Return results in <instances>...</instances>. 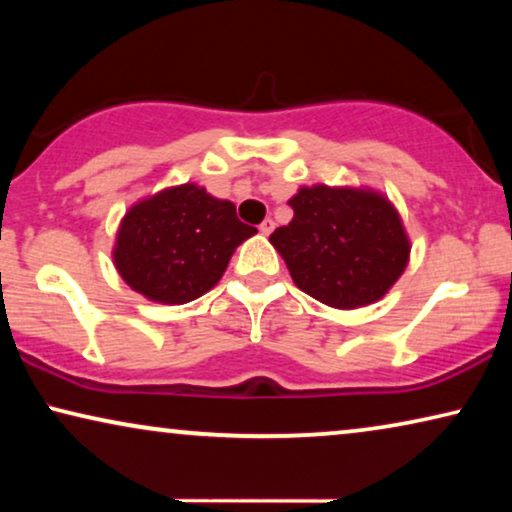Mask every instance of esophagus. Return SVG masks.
Returning a JSON list of instances; mask_svg holds the SVG:
<instances>
[{"instance_id": "obj_1", "label": "esophagus", "mask_w": 512, "mask_h": 512, "mask_svg": "<svg viewBox=\"0 0 512 512\" xmlns=\"http://www.w3.org/2000/svg\"><path fill=\"white\" fill-rule=\"evenodd\" d=\"M272 228H275V221H272V219H265V221L261 223V226H258V230H261L263 235H270Z\"/></svg>"}]
</instances>
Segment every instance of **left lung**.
Segmentation results:
<instances>
[{"instance_id": "1", "label": "left lung", "mask_w": 512, "mask_h": 512, "mask_svg": "<svg viewBox=\"0 0 512 512\" xmlns=\"http://www.w3.org/2000/svg\"><path fill=\"white\" fill-rule=\"evenodd\" d=\"M293 219L270 235L293 282L338 310L377 303L410 258L396 207L370 188L303 186L289 200Z\"/></svg>"}]
</instances>
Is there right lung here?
Instances as JSON below:
<instances>
[{
  "instance_id": "add662e5",
  "label": "right lung",
  "mask_w": 512,
  "mask_h": 512,
  "mask_svg": "<svg viewBox=\"0 0 512 512\" xmlns=\"http://www.w3.org/2000/svg\"><path fill=\"white\" fill-rule=\"evenodd\" d=\"M254 233L237 219L233 202L181 184L125 212L114 263L132 291L153 303L184 305L216 286L233 251Z\"/></svg>"
}]
</instances>
